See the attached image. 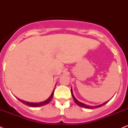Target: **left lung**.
<instances>
[{"mask_svg": "<svg viewBox=\"0 0 128 128\" xmlns=\"http://www.w3.org/2000/svg\"><path fill=\"white\" fill-rule=\"evenodd\" d=\"M71 93H72V98H73L76 104L78 105V106H79V107H83V108H90V109H92V108H99V107H101V106H104V105L106 104V103L108 101L100 105H99V106H87V105H86L85 104H83L81 102L78 101V100H77V99H76V98H75L74 95L73 94V92H72V88H71Z\"/></svg>", "mask_w": 128, "mask_h": 128, "instance_id": "8db88e82", "label": "left lung"}]
</instances>
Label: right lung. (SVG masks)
Listing matches in <instances>:
<instances>
[{
  "label": "right lung",
  "instance_id": "1",
  "mask_svg": "<svg viewBox=\"0 0 128 128\" xmlns=\"http://www.w3.org/2000/svg\"><path fill=\"white\" fill-rule=\"evenodd\" d=\"M54 91V90L53 91V92H52V94H51V96L49 97V98H48V99H47L46 100H45V101L40 102H27V101H24V100H21V99H19V98H18V99L20 100V102H21L22 104L26 105V106H29V107H42V106H45V105L48 104H49L51 100H52V99H53Z\"/></svg>",
  "mask_w": 128,
  "mask_h": 128
}]
</instances>
